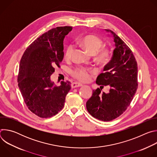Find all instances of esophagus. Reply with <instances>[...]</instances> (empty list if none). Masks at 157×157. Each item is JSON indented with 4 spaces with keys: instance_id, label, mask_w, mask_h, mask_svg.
Wrapping results in <instances>:
<instances>
[{
    "instance_id": "1",
    "label": "esophagus",
    "mask_w": 157,
    "mask_h": 157,
    "mask_svg": "<svg viewBox=\"0 0 157 157\" xmlns=\"http://www.w3.org/2000/svg\"><path fill=\"white\" fill-rule=\"evenodd\" d=\"M82 84L79 83V82H74L71 84V87L73 88H75V87H81L82 86Z\"/></svg>"
}]
</instances>
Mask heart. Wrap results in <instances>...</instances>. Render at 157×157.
<instances>
[{
	"instance_id": "obj_1",
	"label": "heart",
	"mask_w": 157,
	"mask_h": 157,
	"mask_svg": "<svg viewBox=\"0 0 157 157\" xmlns=\"http://www.w3.org/2000/svg\"><path fill=\"white\" fill-rule=\"evenodd\" d=\"M79 43L83 46L89 53L95 55L102 46V41L98 36L94 35H87L81 37L79 40ZM74 51L73 44H70L66 46L64 51V57L66 59H70ZM108 56V52L105 49H101L98 54V58L100 61L105 60ZM91 71L84 67H78L71 70V75L77 79L82 82H87L91 79Z\"/></svg>"
}]
</instances>
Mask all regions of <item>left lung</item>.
Returning a JSON list of instances; mask_svg holds the SVG:
<instances>
[{
	"label": "left lung",
	"mask_w": 157,
	"mask_h": 157,
	"mask_svg": "<svg viewBox=\"0 0 157 157\" xmlns=\"http://www.w3.org/2000/svg\"><path fill=\"white\" fill-rule=\"evenodd\" d=\"M116 48L111 60L104 68V73L96 79L102 85L93 90L91 98L86 102V108L93 117L102 121H113L126 110L130 105L138 87L137 63L132 50L114 32ZM111 87L107 94L101 92L104 85Z\"/></svg>",
	"instance_id": "1"
}]
</instances>
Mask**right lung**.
<instances>
[{
    "mask_svg": "<svg viewBox=\"0 0 157 157\" xmlns=\"http://www.w3.org/2000/svg\"><path fill=\"white\" fill-rule=\"evenodd\" d=\"M72 27H58L43 33L26 49L20 62L18 86L29 109L36 116L48 118L63 108L71 82L54 85L50 76L64 57L63 40Z\"/></svg>",
    "mask_w": 157,
    "mask_h": 157,
    "instance_id": "1",
    "label": "right lung"
}]
</instances>
